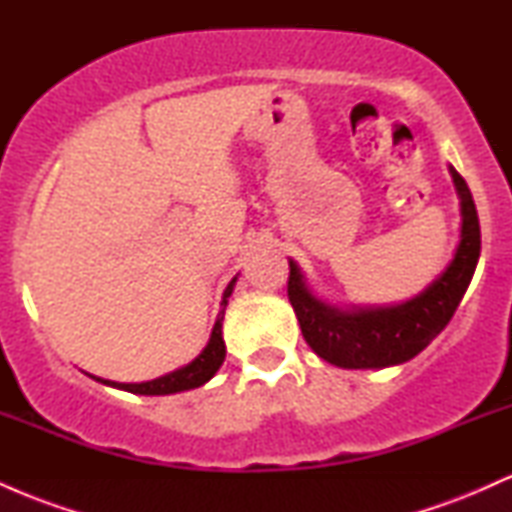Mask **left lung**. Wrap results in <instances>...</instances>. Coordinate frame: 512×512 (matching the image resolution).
<instances>
[{
	"mask_svg": "<svg viewBox=\"0 0 512 512\" xmlns=\"http://www.w3.org/2000/svg\"><path fill=\"white\" fill-rule=\"evenodd\" d=\"M462 199V240L443 274L424 293L392 308L339 310L320 303L305 289L303 274L289 262V301L305 342L317 356L339 368H387L426 349L455 315L481 252L477 207L467 182L450 166Z\"/></svg>",
	"mask_w": 512,
	"mask_h": 512,
	"instance_id": "left-lung-1",
	"label": "left lung"
}]
</instances>
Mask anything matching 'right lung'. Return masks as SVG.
Wrapping results in <instances>:
<instances>
[{
    "instance_id": "add662e5",
    "label": "right lung",
    "mask_w": 512,
    "mask_h": 512,
    "mask_svg": "<svg viewBox=\"0 0 512 512\" xmlns=\"http://www.w3.org/2000/svg\"><path fill=\"white\" fill-rule=\"evenodd\" d=\"M233 284H236V279H233L231 284L226 286V291H223V301H221L223 310L219 313V317H216V325L214 330H211L209 344L204 346V351L195 358V361L187 363L185 368L163 375V378L149 380V383H110V380H101V383L134 392V395H173V392L195 390V387L204 385L207 380L214 378V373L221 368L223 358H226V344H223V337H221V322H223V313H226L228 296L233 293Z\"/></svg>"
}]
</instances>
